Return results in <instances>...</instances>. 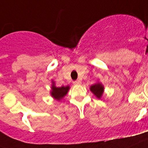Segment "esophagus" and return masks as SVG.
<instances>
[{
  "label": "esophagus",
  "mask_w": 148,
  "mask_h": 148,
  "mask_svg": "<svg viewBox=\"0 0 148 148\" xmlns=\"http://www.w3.org/2000/svg\"><path fill=\"white\" fill-rule=\"evenodd\" d=\"M73 84H74V85H80V84H81V81H80V80H76V81L73 82Z\"/></svg>",
  "instance_id": "34e87169"
}]
</instances>
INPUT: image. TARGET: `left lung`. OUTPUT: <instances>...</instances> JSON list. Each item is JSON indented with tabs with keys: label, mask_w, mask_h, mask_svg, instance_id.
Here are the masks:
<instances>
[{
	"label": "left lung",
	"mask_w": 148,
	"mask_h": 148,
	"mask_svg": "<svg viewBox=\"0 0 148 148\" xmlns=\"http://www.w3.org/2000/svg\"><path fill=\"white\" fill-rule=\"evenodd\" d=\"M90 91L94 94V95L97 99H101L103 96V91H104V86L102 83L97 82V83L90 86Z\"/></svg>",
	"instance_id": "obj_1"
}]
</instances>
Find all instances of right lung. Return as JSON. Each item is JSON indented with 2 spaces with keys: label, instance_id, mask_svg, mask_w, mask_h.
<instances>
[{
  "label": "right lung",
  "instance_id": "right-lung-1",
  "mask_svg": "<svg viewBox=\"0 0 148 148\" xmlns=\"http://www.w3.org/2000/svg\"><path fill=\"white\" fill-rule=\"evenodd\" d=\"M51 82H52V85H51V91H50V94H51V97H53L55 100L60 101L67 95L70 87H69V85L61 86V87H57V86L55 85L54 81L52 80Z\"/></svg>",
  "mask_w": 148,
  "mask_h": 148
}]
</instances>
